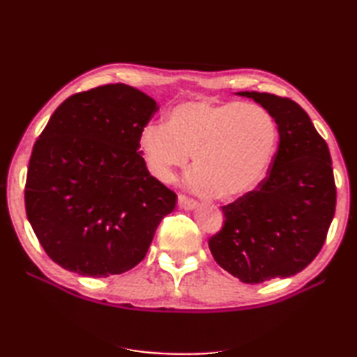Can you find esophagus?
<instances>
[{"label": "esophagus", "mask_w": 357, "mask_h": 357, "mask_svg": "<svg viewBox=\"0 0 357 357\" xmlns=\"http://www.w3.org/2000/svg\"><path fill=\"white\" fill-rule=\"evenodd\" d=\"M178 206L181 209L190 211V209L197 208V202L193 200V198H189L187 195H184V193H179V195H178Z\"/></svg>", "instance_id": "esophagus-1"}]
</instances>
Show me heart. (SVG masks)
<instances>
[{"instance_id": "heart-1", "label": "heart", "mask_w": 357, "mask_h": 357, "mask_svg": "<svg viewBox=\"0 0 357 357\" xmlns=\"http://www.w3.org/2000/svg\"><path fill=\"white\" fill-rule=\"evenodd\" d=\"M277 143L274 119L243 102H183L164 126L151 124L140 137L149 172L170 183L192 155L193 189L233 200L255 189L268 172Z\"/></svg>"}]
</instances>
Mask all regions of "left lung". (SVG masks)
Returning <instances> with one entry per match:
<instances>
[{
  "instance_id": "obj_1",
  "label": "left lung",
  "mask_w": 357,
  "mask_h": 357,
  "mask_svg": "<svg viewBox=\"0 0 357 357\" xmlns=\"http://www.w3.org/2000/svg\"><path fill=\"white\" fill-rule=\"evenodd\" d=\"M236 94L268 110L280 142L268 176L222 208L225 220L209 249L220 268L244 283L291 277L318 255L334 219L337 190L328 143L294 100Z\"/></svg>"
}]
</instances>
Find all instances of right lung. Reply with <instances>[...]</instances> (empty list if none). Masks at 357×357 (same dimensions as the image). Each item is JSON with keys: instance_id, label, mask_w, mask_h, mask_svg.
<instances>
[{"instance_id": "1", "label": "right lung", "mask_w": 357, "mask_h": 357, "mask_svg": "<svg viewBox=\"0 0 357 357\" xmlns=\"http://www.w3.org/2000/svg\"><path fill=\"white\" fill-rule=\"evenodd\" d=\"M155 100L123 83L70 96L52 114L29 159L25 208L40 245L86 277L142 261L176 193L151 176L140 137Z\"/></svg>"}]
</instances>
